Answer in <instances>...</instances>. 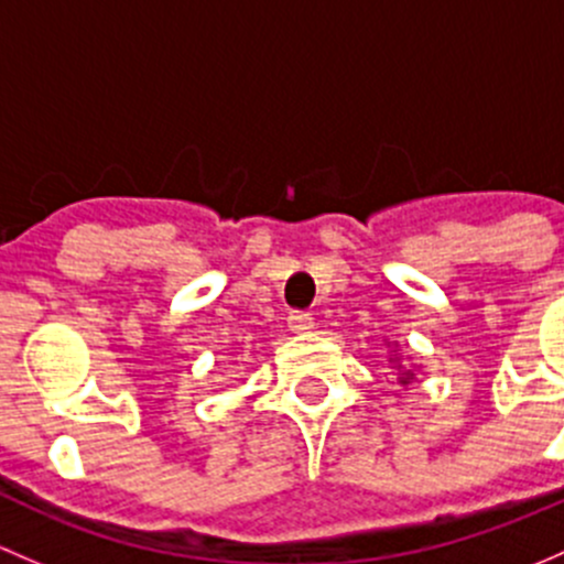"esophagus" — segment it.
Wrapping results in <instances>:
<instances>
[{
	"label": "esophagus",
	"instance_id": "esophagus-1",
	"mask_svg": "<svg viewBox=\"0 0 564 564\" xmlns=\"http://www.w3.org/2000/svg\"><path fill=\"white\" fill-rule=\"evenodd\" d=\"M288 325H290V330H310L312 325H315V317L304 310H293L288 315Z\"/></svg>",
	"mask_w": 564,
	"mask_h": 564
}]
</instances>
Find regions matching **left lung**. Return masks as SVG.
I'll list each match as a JSON object with an SVG mask.
<instances>
[{"label":"left lung","instance_id":"1","mask_svg":"<svg viewBox=\"0 0 564 564\" xmlns=\"http://www.w3.org/2000/svg\"><path fill=\"white\" fill-rule=\"evenodd\" d=\"M402 382H404V386H408V382H410V371H408V375L402 377Z\"/></svg>","mask_w":564,"mask_h":564}]
</instances>
